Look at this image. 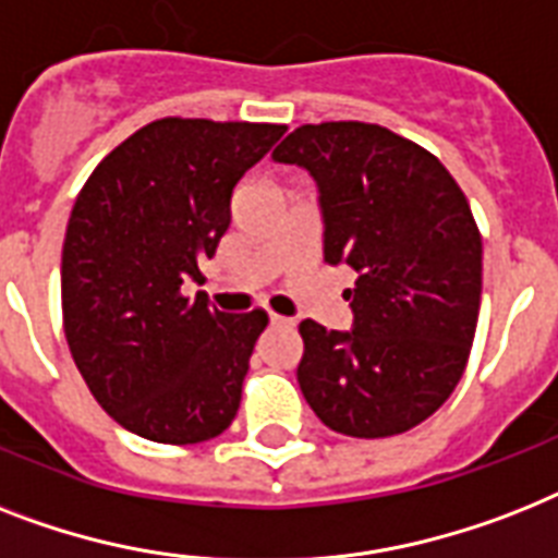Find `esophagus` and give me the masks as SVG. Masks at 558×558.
<instances>
[{
	"mask_svg": "<svg viewBox=\"0 0 558 558\" xmlns=\"http://www.w3.org/2000/svg\"><path fill=\"white\" fill-rule=\"evenodd\" d=\"M271 324L275 326H294V320L292 318H283V315H271Z\"/></svg>",
	"mask_w": 558,
	"mask_h": 558,
	"instance_id": "1",
	"label": "esophagus"
}]
</instances>
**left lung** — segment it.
<instances>
[{
  "label": "left lung",
  "instance_id": "1",
  "mask_svg": "<svg viewBox=\"0 0 558 558\" xmlns=\"http://www.w3.org/2000/svg\"><path fill=\"white\" fill-rule=\"evenodd\" d=\"M315 177L324 260L355 269L352 332L301 320L298 384L326 427H418L464 375L482 303V234L436 154L373 122L294 129L271 154Z\"/></svg>",
  "mask_w": 558,
  "mask_h": 558
}]
</instances>
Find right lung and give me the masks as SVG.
Masks as SVG:
<instances>
[{
	"label": "right lung",
	"mask_w": 558,
	"mask_h": 558,
	"mask_svg": "<svg viewBox=\"0 0 558 558\" xmlns=\"http://www.w3.org/2000/svg\"><path fill=\"white\" fill-rule=\"evenodd\" d=\"M287 125L162 117L85 180L62 246V326L97 404L157 444H201L238 415L264 310L229 315L189 278L232 223L238 180Z\"/></svg>",
	"instance_id": "right-lung-1"
}]
</instances>
